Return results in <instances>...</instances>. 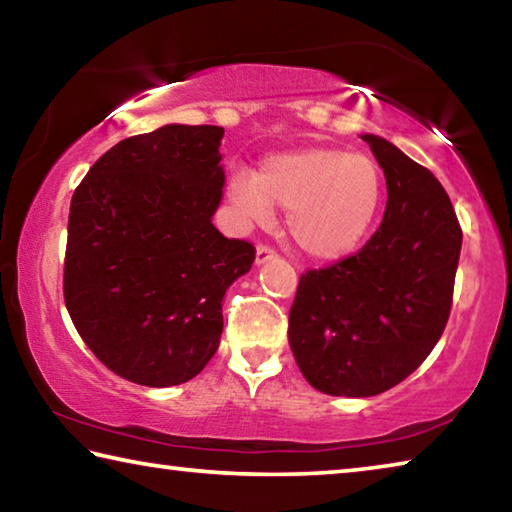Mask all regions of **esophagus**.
<instances>
[{
  "label": "esophagus",
  "instance_id": "esophagus-1",
  "mask_svg": "<svg viewBox=\"0 0 512 512\" xmlns=\"http://www.w3.org/2000/svg\"><path fill=\"white\" fill-rule=\"evenodd\" d=\"M273 257H275V253H273L271 248H268V246H257V250H255V264L257 266L271 262Z\"/></svg>",
  "mask_w": 512,
  "mask_h": 512
}]
</instances>
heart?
Returning <instances> with one entry per match:
<instances>
[{
    "label": "heart",
    "instance_id": "b5f03b06",
    "mask_svg": "<svg viewBox=\"0 0 512 512\" xmlns=\"http://www.w3.org/2000/svg\"><path fill=\"white\" fill-rule=\"evenodd\" d=\"M228 198L248 223H266L273 207H282L293 244L311 259L336 262L366 241L384 180L366 153L307 146L271 155L257 173L237 169L228 180Z\"/></svg>",
    "mask_w": 512,
    "mask_h": 512
}]
</instances>
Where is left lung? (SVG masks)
Segmentation results:
<instances>
[{
	"instance_id": "obj_1",
	"label": "left lung",
	"mask_w": 512,
	"mask_h": 512,
	"mask_svg": "<svg viewBox=\"0 0 512 512\" xmlns=\"http://www.w3.org/2000/svg\"><path fill=\"white\" fill-rule=\"evenodd\" d=\"M384 169V221L357 255L300 277L289 345L320 393L372 397L436 348L452 309L463 232L443 185L379 135H361Z\"/></svg>"
}]
</instances>
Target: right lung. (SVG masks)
I'll return each instance as SVG.
<instances>
[{
  "mask_svg": "<svg viewBox=\"0 0 512 512\" xmlns=\"http://www.w3.org/2000/svg\"><path fill=\"white\" fill-rule=\"evenodd\" d=\"M221 126L167 124L112 146L69 205L65 305L103 366L133 384L194 379L219 348L221 300L255 262L214 228Z\"/></svg>",
  "mask_w": 512,
  "mask_h": 512,
  "instance_id": "1",
  "label": "right lung"
}]
</instances>
